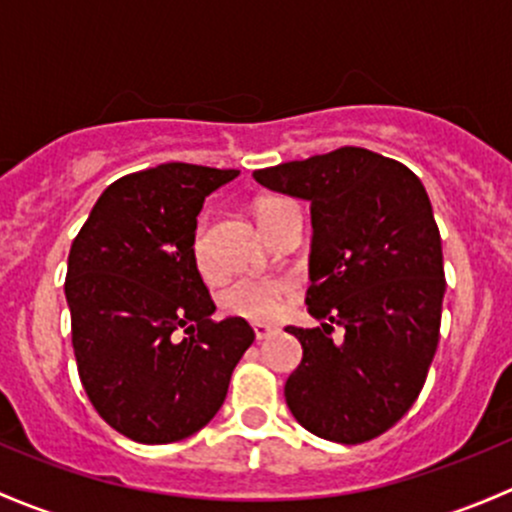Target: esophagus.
<instances>
[{
    "mask_svg": "<svg viewBox=\"0 0 512 512\" xmlns=\"http://www.w3.org/2000/svg\"><path fill=\"white\" fill-rule=\"evenodd\" d=\"M273 333H276V328H273V325L254 323V335H256V340H266V337H271Z\"/></svg>",
    "mask_w": 512,
    "mask_h": 512,
    "instance_id": "obj_1",
    "label": "esophagus"
}]
</instances>
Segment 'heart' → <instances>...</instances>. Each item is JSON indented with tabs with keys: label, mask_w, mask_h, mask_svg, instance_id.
<instances>
[{
	"label": "heart",
	"mask_w": 512,
	"mask_h": 512,
	"mask_svg": "<svg viewBox=\"0 0 512 512\" xmlns=\"http://www.w3.org/2000/svg\"><path fill=\"white\" fill-rule=\"evenodd\" d=\"M278 199H263L258 204V217ZM192 258L204 278L217 276V261L209 244V221L199 219L192 234ZM295 291V281L288 276H239L221 291V308L239 318L268 323L281 315L286 298Z\"/></svg>",
	"instance_id": "b5f03b06"
}]
</instances>
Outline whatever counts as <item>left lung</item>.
Segmentation results:
<instances>
[{
  "instance_id": "1",
  "label": "left lung",
  "mask_w": 512,
  "mask_h": 512,
  "mask_svg": "<svg viewBox=\"0 0 512 512\" xmlns=\"http://www.w3.org/2000/svg\"><path fill=\"white\" fill-rule=\"evenodd\" d=\"M254 177L308 199L313 219L305 303L320 325L286 328L303 345L288 409L320 439L365 444L412 409L439 345L446 278L429 194L409 167L365 147Z\"/></svg>"
}]
</instances>
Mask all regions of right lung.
Instances as JSON below:
<instances>
[{
  "instance_id": "1",
  "label": "right lung",
  "mask_w": 512,
  "mask_h": 512,
  "mask_svg": "<svg viewBox=\"0 0 512 512\" xmlns=\"http://www.w3.org/2000/svg\"><path fill=\"white\" fill-rule=\"evenodd\" d=\"M236 175L167 162L120 177L71 244L63 288L78 377L96 412L138 444L207 426L256 337L244 318L212 320L192 258L204 199Z\"/></svg>"
}]
</instances>
